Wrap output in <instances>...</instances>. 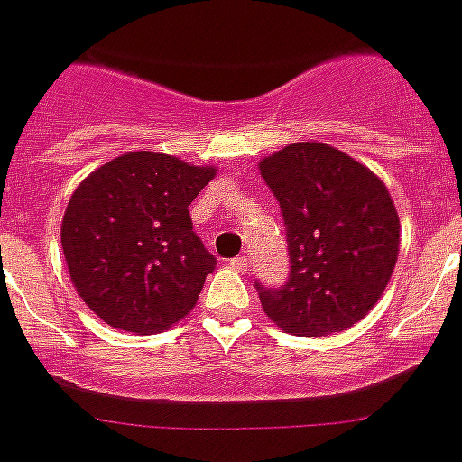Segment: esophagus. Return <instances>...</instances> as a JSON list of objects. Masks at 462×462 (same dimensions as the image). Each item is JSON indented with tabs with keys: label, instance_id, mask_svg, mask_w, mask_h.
<instances>
[{
	"label": "esophagus",
	"instance_id": "1",
	"mask_svg": "<svg viewBox=\"0 0 462 462\" xmlns=\"http://www.w3.org/2000/svg\"><path fill=\"white\" fill-rule=\"evenodd\" d=\"M227 265H230L232 270H237V273H244V270L249 268V258L237 256V258H232V261H227Z\"/></svg>",
	"mask_w": 462,
	"mask_h": 462
}]
</instances>
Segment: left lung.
<instances>
[{
	"instance_id": "1",
	"label": "left lung",
	"mask_w": 462,
	"mask_h": 462,
	"mask_svg": "<svg viewBox=\"0 0 462 462\" xmlns=\"http://www.w3.org/2000/svg\"><path fill=\"white\" fill-rule=\"evenodd\" d=\"M280 204L290 275L258 282L261 306L284 332L325 337L351 328L380 301L399 256V216L387 187L346 153L296 142L261 161Z\"/></svg>"
}]
</instances>
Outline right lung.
<instances>
[{"mask_svg": "<svg viewBox=\"0 0 462 462\" xmlns=\"http://www.w3.org/2000/svg\"><path fill=\"white\" fill-rule=\"evenodd\" d=\"M213 175L166 153L133 152L75 189L63 256L82 301L106 325L152 335L194 309L216 258L192 230L189 204Z\"/></svg>", "mask_w": 462, "mask_h": 462, "instance_id": "right-lung-1", "label": "right lung"}]
</instances>
